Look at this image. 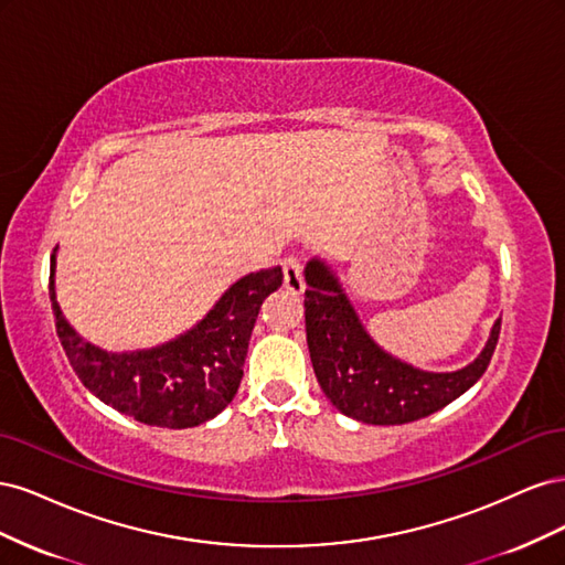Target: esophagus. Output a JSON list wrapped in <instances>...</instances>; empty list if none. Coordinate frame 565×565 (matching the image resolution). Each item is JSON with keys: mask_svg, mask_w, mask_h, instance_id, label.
<instances>
[{"mask_svg": "<svg viewBox=\"0 0 565 565\" xmlns=\"http://www.w3.org/2000/svg\"><path fill=\"white\" fill-rule=\"evenodd\" d=\"M282 276H285V287L289 289L292 295H301L303 292V270H301V262L299 256L289 254L282 259Z\"/></svg>", "mask_w": 565, "mask_h": 565, "instance_id": "obj_1", "label": "esophagus"}]
</instances>
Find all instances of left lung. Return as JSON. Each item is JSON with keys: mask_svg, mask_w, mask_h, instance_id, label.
<instances>
[{"mask_svg": "<svg viewBox=\"0 0 565 565\" xmlns=\"http://www.w3.org/2000/svg\"><path fill=\"white\" fill-rule=\"evenodd\" d=\"M306 344L330 403L365 424H407L429 417L469 391L490 365L502 318L492 324L481 355L455 372H424L374 344L332 268L306 264Z\"/></svg>", "mask_w": 565, "mask_h": 565, "instance_id": "1", "label": "left lung"}]
</instances>
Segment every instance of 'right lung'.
<instances>
[{
  "label": "right lung",
  "mask_w": 565,
  "mask_h": 565,
  "mask_svg": "<svg viewBox=\"0 0 565 565\" xmlns=\"http://www.w3.org/2000/svg\"><path fill=\"white\" fill-rule=\"evenodd\" d=\"M56 249L49 299L56 334L82 384L136 422L188 429L216 417L243 380L249 337L264 299L282 285V268H264L233 282L193 330L146 351L108 353L84 341L56 301Z\"/></svg>",
  "instance_id": "add662e5"
}]
</instances>
